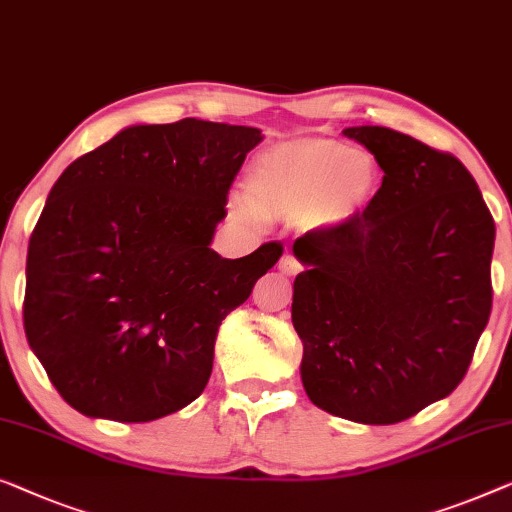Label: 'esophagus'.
<instances>
[{"label": "esophagus", "instance_id": "esophagus-1", "mask_svg": "<svg viewBox=\"0 0 512 512\" xmlns=\"http://www.w3.org/2000/svg\"><path fill=\"white\" fill-rule=\"evenodd\" d=\"M279 270L284 274H298L302 270V263L293 254H284L279 261Z\"/></svg>", "mask_w": 512, "mask_h": 512}]
</instances>
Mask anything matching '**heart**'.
Returning a JSON list of instances; mask_svg holds the SVG:
<instances>
[{"label": "heart", "mask_w": 512, "mask_h": 512, "mask_svg": "<svg viewBox=\"0 0 512 512\" xmlns=\"http://www.w3.org/2000/svg\"><path fill=\"white\" fill-rule=\"evenodd\" d=\"M376 184L369 154L339 140H298L256 159L247 196L261 217H298L311 228H335L353 217Z\"/></svg>", "instance_id": "1"}]
</instances>
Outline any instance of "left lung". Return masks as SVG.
<instances>
[{
	"mask_svg": "<svg viewBox=\"0 0 512 512\" xmlns=\"http://www.w3.org/2000/svg\"><path fill=\"white\" fill-rule=\"evenodd\" d=\"M383 170L362 212L295 240L302 385L318 409L395 425L462 383L492 311L494 219L450 152L351 127Z\"/></svg>",
	"mask_w": 512,
	"mask_h": 512,
	"instance_id": "left-lung-1",
	"label": "left lung"
}]
</instances>
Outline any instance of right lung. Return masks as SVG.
<instances>
[{
	"label": "right lung",
	"instance_id": "right-lung-1",
	"mask_svg": "<svg viewBox=\"0 0 512 512\" xmlns=\"http://www.w3.org/2000/svg\"><path fill=\"white\" fill-rule=\"evenodd\" d=\"M258 129L138 124L59 175L27 251V342L90 418L147 422L205 390L224 318L284 254L210 249Z\"/></svg>",
	"mask_w": 512,
	"mask_h": 512
}]
</instances>
